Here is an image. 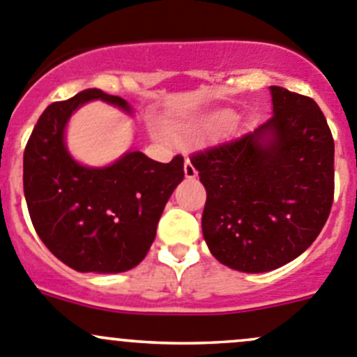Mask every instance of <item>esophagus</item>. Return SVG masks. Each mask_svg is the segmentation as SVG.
<instances>
[{
  "label": "esophagus",
  "instance_id": "obj_1",
  "mask_svg": "<svg viewBox=\"0 0 357 357\" xmlns=\"http://www.w3.org/2000/svg\"><path fill=\"white\" fill-rule=\"evenodd\" d=\"M185 176L186 178H195L197 176V169L193 167V164L188 160V158H186L185 162Z\"/></svg>",
  "mask_w": 357,
  "mask_h": 357
}]
</instances>
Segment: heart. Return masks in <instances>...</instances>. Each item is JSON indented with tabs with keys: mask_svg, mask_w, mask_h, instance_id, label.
<instances>
[{
	"mask_svg": "<svg viewBox=\"0 0 357 357\" xmlns=\"http://www.w3.org/2000/svg\"><path fill=\"white\" fill-rule=\"evenodd\" d=\"M197 126L195 123H181V126L176 127V132H178L179 137H186V136H192L195 132Z\"/></svg>",
	"mask_w": 357,
	"mask_h": 357,
	"instance_id": "b5f03b06",
	"label": "heart"
}]
</instances>
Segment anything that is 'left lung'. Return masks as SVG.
<instances>
[{
  "mask_svg": "<svg viewBox=\"0 0 357 357\" xmlns=\"http://www.w3.org/2000/svg\"><path fill=\"white\" fill-rule=\"evenodd\" d=\"M274 115L190 157L207 192L202 234L223 265L258 274L302 255L335 193V143L316 101L271 86Z\"/></svg>",
  "mask_w": 357,
  "mask_h": 357,
  "instance_id": "8db88e82",
  "label": "left lung"
}]
</instances>
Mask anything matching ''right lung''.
<instances>
[{
	"instance_id": "1",
	"label": "right lung",
	"mask_w": 357,
	"mask_h": 357,
	"mask_svg": "<svg viewBox=\"0 0 357 357\" xmlns=\"http://www.w3.org/2000/svg\"><path fill=\"white\" fill-rule=\"evenodd\" d=\"M94 99L130 112L126 99L99 89L52 102L24 150V195L34 230L52 255L78 272L113 274L143 261L185 171L181 155L162 164L129 151L99 169L73 160L64 144L66 123Z\"/></svg>"
}]
</instances>
